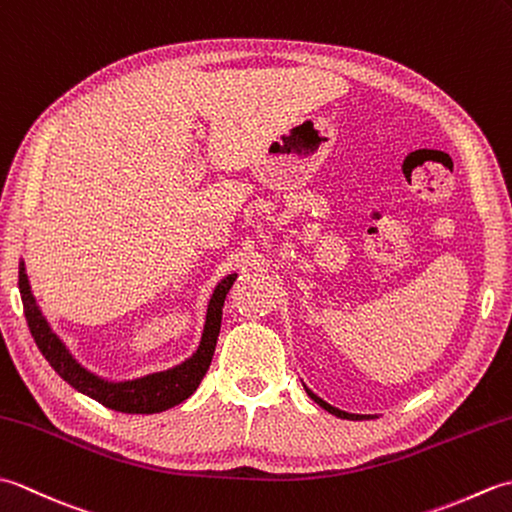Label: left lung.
<instances>
[{
    "instance_id": "8db88e82",
    "label": "left lung",
    "mask_w": 512,
    "mask_h": 512,
    "mask_svg": "<svg viewBox=\"0 0 512 512\" xmlns=\"http://www.w3.org/2000/svg\"><path fill=\"white\" fill-rule=\"evenodd\" d=\"M308 391V396L317 402V405H321L325 411H330V413H334L336 418H345V420H361V418H367V416H356V413H347V411H341V409H336V407H332V405H328V402L325 400H321L319 396H314L310 389H306Z\"/></svg>"
}]
</instances>
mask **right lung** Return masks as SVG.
<instances>
[{
    "mask_svg": "<svg viewBox=\"0 0 512 512\" xmlns=\"http://www.w3.org/2000/svg\"><path fill=\"white\" fill-rule=\"evenodd\" d=\"M237 275H228L220 281L215 288L213 297L209 301V312H206V325L202 332V341L198 352H195L189 361L182 365L167 369V372L149 374L145 378L125 380V383H107V380L94 376L88 369L81 367L74 361L72 354L65 350V345L59 341V336L50 330L48 321L37 306L35 297L30 292V284L26 277L24 262L19 264V292L21 303H24V314L28 321V328L32 339H35L41 354L52 365L65 383L72 385L81 394L101 402L103 407L123 411V413H158L180 405L187 400L195 389H198L200 380L204 378L206 369L211 365V358L215 352L217 336H220L222 325V306L224 299L231 290Z\"/></svg>",
    "mask_w": 512,
    "mask_h": 512,
    "instance_id": "add662e5",
    "label": "right lung"
}]
</instances>
